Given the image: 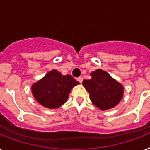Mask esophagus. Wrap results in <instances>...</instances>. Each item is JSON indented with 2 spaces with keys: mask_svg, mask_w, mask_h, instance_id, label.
<instances>
[{
  "mask_svg": "<svg viewBox=\"0 0 150 150\" xmlns=\"http://www.w3.org/2000/svg\"><path fill=\"white\" fill-rule=\"evenodd\" d=\"M82 80H83V79H82V78L81 77H79L77 79V81H79V82H80V83H81V82H82Z\"/></svg>",
  "mask_w": 150,
  "mask_h": 150,
  "instance_id": "1",
  "label": "esophagus"
}]
</instances>
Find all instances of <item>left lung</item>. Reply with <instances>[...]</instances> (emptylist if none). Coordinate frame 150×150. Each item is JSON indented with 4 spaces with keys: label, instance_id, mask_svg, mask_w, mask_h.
Here are the masks:
<instances>
[{
    "label": "left lung",
    "instance_id": "left-lung-1",
    "mask_svg": "<svg viewBox=\"0 0 150 150\" xmlns=\"http://www.w3.org/2000/svg\"><path fill=\"white\" fill-rule=\"evenodd\" d=\"M92 79L84 80L82 84L89 93L90 100L101 110H108L116 106L123 97L122 84L109 73L96 69L90 73Z\"/></svg>",
    "mask_w": 150,
    "mask_h": 150
}]
</instances>
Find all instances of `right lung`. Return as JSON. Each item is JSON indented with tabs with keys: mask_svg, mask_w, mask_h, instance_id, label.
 I'll return each mask as SVG.
<instances>
[{
	"mask_svg": "<svg viewBox=\"0 0 150 150\" xmlns=\"http://www.w3.org/2000/svg\"><path fill=\"white\" fill-rule=\"evenodd\" d=\"M79 84L71 75H63L53 69L33 84L31 92L34 98L42 106L58 109L66 103L73 87Z\"/></svg>",
	"mask_w": 150,
	"mask_h": 150,
	"instance_id": "right-lung-1",
	"label": "right lung"
}]
</instances>
